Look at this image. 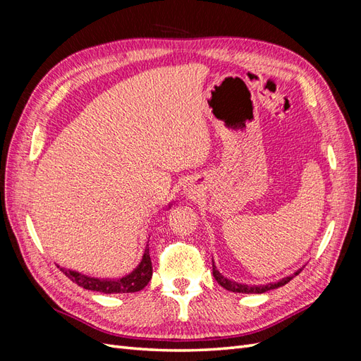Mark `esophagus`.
I'll return each instance as SVG.
<instances>
[{
    "label": "esophagus",
    "instance_id": "1",
    "mask_svg": "<svg viewBox=\"0 0 361 361\" xmlns=\"http://www.w3.org/2000/svg\"><path fill=\"white\" fill-rule=\"evenodd\" d=\"M187 194H190V195H191V194H195V190H192V188L188 187V188H187Z\"/></svg>",
    "mask_w": 361,
    "mask_h": 361
}]
</instances>
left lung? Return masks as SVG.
Here are the masks:
<instances>
[{"mask_svg":"<svg viewBox=\"0 0 361 361\" xmlns=\"http://www.w3.org/2000/svg\"><path fill=\"white\" fill-rule=\"evenodd\" d=\"M304 267L298 268L295 272H292V274L283 277L277 281H271V283H264V285H250V283H243V281H236V280H232L226 277L224 274H221L220 271H218L215 262L212 259V274L215 277V280L218 281V285H221V288L231 290V292H239V293H264V292H268L271 289H277L280 286H285L286 283H289L295 276H298L301 269Z\"/></svg>","mask_w":361,"mask_h":361,"instance_id":"obj_1","label":"left lung"}]
</instances>
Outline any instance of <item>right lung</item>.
Here are the masks:
<instances>
[{
	"label": "right lung",
	"instance_id": "add662e5",
	"mask_svg": "<svg viewBox=\"0 0 361 361\" xmlns=\"http://www.w3.org/2000/svg\"><path fill=\"white\" fill-rule=\"evenodd\" d=\"M171 207V202L169 203L167 209ZM60 271L68 279H71L76 285L89 289V290H96V292H102V293H129V292H138L141 289H145L147 286V283L152 279V260L149 255V244L145 248L143 257H141L140 264L133 269V272L129 274L120 277V279H101V277H92L82 274V272L73 271L69 268L60 267Z\"/></svg>",
	"mask_w": 361,
	"mask_h": 361
}]
</instances>
